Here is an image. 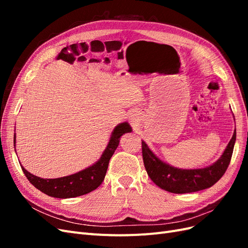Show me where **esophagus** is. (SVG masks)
Instances as JSON below:
<instances>
[{"label": "esophagus", "instance_id": "1", "mask_svg": "<svg viewBox=\"0 0 248 248\" xmlns=\"http://www.w3.org/2000/svg\"><path fill=\"white\" fill-rule=\"evenodd\" d=\"M138 115L137 112H132V114L130 115V121L134 124V123H138Z\"/></svg>", "mask_w": 248, "mask_h": 248}]
</instances>
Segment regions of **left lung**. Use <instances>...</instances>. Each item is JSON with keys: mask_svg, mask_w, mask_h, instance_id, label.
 <instances>
[{"mask_svg": "<svg viewBox=\"0 0 248 248\" xmlns=\"http://www.w3.org/2000/svg\"><path fill=\"white\" fill-rule=\"evenodd\" d=\"M236 130L220 158L212 166L202 169L183 170L170 166L157 157L144 140L141 153L145 169L152 181L161 189L172 193L196 192L214 185L226 172L234 150Z\"/></svg>", "mask_w": 248, "mask_h": 248, "instance_id": "1", "label": "left lung"}]
</instances>
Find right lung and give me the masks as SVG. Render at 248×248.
Masks as SVG:
<instances>
[{
  "label": "right lung",
  "instance_id": "obj_1",
  "mask_svg": "<svg viewBox=\"0 0 248 248\" xmlns=\"http://www.w3.org/2000/svg\"><path fill=\"white\" fill-rule=\"evenodd\" d=\"M127 132H131V127L128 123L124 122L117 125L111 132L108 144L103 151L100 159L95 162L93 166L82 170L77 174L57 179H43L32 175L24 167H21V170L31 184L49 197L69 199L84 196V194L95 190L103 182L109 159L119 146L120 138ZM16 137L14 134V147H16Z\"/></svg>",
  "mask_w": 248,
  "mask_h": 248
}]
</instances>
